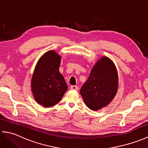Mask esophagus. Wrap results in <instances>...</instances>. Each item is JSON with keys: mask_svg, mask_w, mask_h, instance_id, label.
<instances>
[{"mask_svg": "<svg viewBox=\"0 0 148 148\" xmlns=\"http://www.w3.org/2000/svg\"><path fill=\"white\" fill-rule=\"evenodd\" d=\"M71 89L73 90H78L79 88H78V86L76 85H72L71 86Z\"/></svg>", "mask_w": 148, "mask_h": 148, "instance_id": "esophagus-1", "label": "esophagus"}]
</instances>
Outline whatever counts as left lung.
Returning <instances> with one entry per match:
<instances>
[{
  "label": "left lung",
  "mask_w": 148,
  "mask_h": 148,
  "mask_svg": "<svg viewBox=\"0 0 148 148\" xmlns=\"http://www.w3.org/2000/svg\"><path fill=\"white\" fill-rule=\"evenodd\" d=\"M118 87L116 66L111 59L103 56L93 66L88 79L81 87L80 93L88 108L97 111L112 101Z\"/></svg>",
  "instance_id": "1"
}]
</instances>
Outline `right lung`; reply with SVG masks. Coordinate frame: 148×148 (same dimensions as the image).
<instances>
[{
	"instance_id": "1",
	"label": "right lung",
	"mask_w": 148,
	"mask_h": 148,
	"mask_svg": "<svg viewBox=\"0 0 148 148\" xmlns=\"http://www.w3.org/2000/svg\"><path fill=\"white\" fill-rule=\"evenodd\" d=\"M61 56L55 51L45 53L37 62L31 80V88L36 102L45 108L60 101L68 86L59 71Z\"/></svg>"
}]
</instances>
